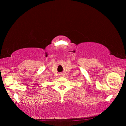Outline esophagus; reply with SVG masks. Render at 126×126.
<instances>
[{"mask_svg":"<svg viewBox=\"0 0 126 126\" xmlns=\"http://www.w3.org/2000/svg\"><path fill=\"white\" fill-rule=\"evenodd\" d=\"M63 74H60V76H62Z\"/></svg>","mask_w":126,"mask_h":126,"instance_id":"obj_1","label":"esophagus"}]
</instances>
